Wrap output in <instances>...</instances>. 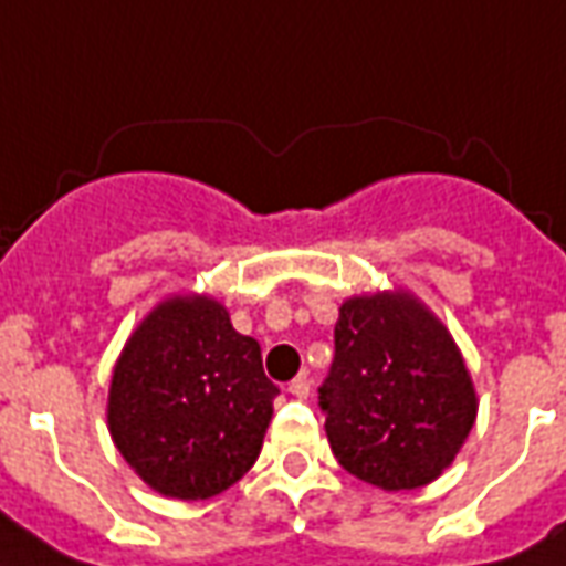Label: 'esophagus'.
Listing matches in <instances>:
<instances>
[{
  "mask_svg": "<svg viewBox=\"0 0 566 566\" xmlns=\"http://www.w3.org/2000/svg\"><path fill=\"white\" fill-rule=\"evenodd\" d=\"M289 395H292V398H301V401L311 395V379H307V374H301V377H295L289 382Z\"/></svg>",
  "mask_w": 566,
  "mask_h": 566,
  "instance_id": "obj_1",
  "label": "esophagus"
}]
</instances>
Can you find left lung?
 Masks as SVG:
<instances>
[{"label": "left lung", "instance_id": "1", "mask_svg": "<svg viewBox=\"0 0 566 566\" xmlns=\"http://www.w3.org/2000/svg\"><path fill=\"white\" fill-rule=\"evenodd\" d=\"M319 407L340 468L382 492L434 482L476 422L452 334L403 289L344 301Z\"/></svg>", "mask_w": 566, "mask_h": 566}]
</instances>
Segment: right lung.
I'll return each mask as SVG.
<instances>
[{
  "label": "right lung",
  "instance_id": "obj_1",
  "mask_svg": "<svg viewBox=\"0 0 566 566\" xmlns=\"http://www.w3.org/2000/svg\"><path fill=\"white\" fill-rule=\"evenodd\" d=\"M280 389L220 301H163L132 332L108 391L119 455L165 497L205 501L253 468Z\"/></svg>",
  "mask_w": 566,
  "mask_h": 566
}]
</instances>
